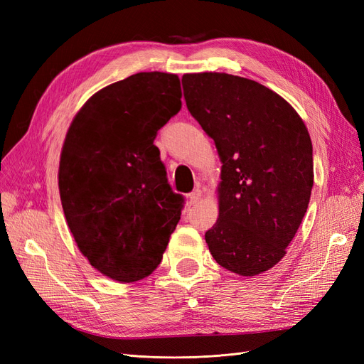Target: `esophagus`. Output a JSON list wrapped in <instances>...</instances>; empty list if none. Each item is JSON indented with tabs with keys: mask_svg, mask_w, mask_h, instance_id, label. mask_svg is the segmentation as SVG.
<instances>
[{
	"mask_svg": "<svg viewBox=\"0 0 364 364\" xmlns=\"http://www.w3.org/2000/svg\"><path fill=\"white\" fill-rule=\"evenodd\" d=\"M200 197H202V191H200L199 188H196L193 193L188 194V202H190V205H194V203L199 202Z\"/></svg>",
	"mask_w": 364,
	"mask_h": 364,
	"instance_id": "esophagus-1",
	"label": "esophagus"
}]
</instances>
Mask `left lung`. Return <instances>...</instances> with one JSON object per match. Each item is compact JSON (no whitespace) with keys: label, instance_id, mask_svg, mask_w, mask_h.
Here are the masks:
<instances>
[{"label":"left lung","instance_id":"left-lung-1","mask_svg":"<svg viewBox=\"0 0 364 364\" xmlns=\"http://www.w3.org/2000/svg\"><path fill=\"white\" fill-rule=\"evenodd\" d=\"M190 114L222 161L218 218L205 234L220 266L255 277L285 255L313 188V146L302 118L264 85L226 73L182 77Z\"/></svg>","mask_w":364,"mask_h":364}]
</instances>
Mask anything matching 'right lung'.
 I'll use <instances>...</instances> for the list:
<instances>
[{
	"mask_svg": "<svg viewBox=\"0 0 364 364\" xmlns=\"http://www.w3.org/2000/svg\"><path fill=\"white\" fill-rule=\"evenodd\" d=\"M181 97L176 74H134L95 92L65 136V218L83 257L114 281L149 277L181 220L183 197L173 193L153 144L181 111Z\"/></svg>",
	"mask_w": 364,
	"mask_h": 364,
	"instance_id": "obj_1",
	"label": "right lung"
}]
</instances>
